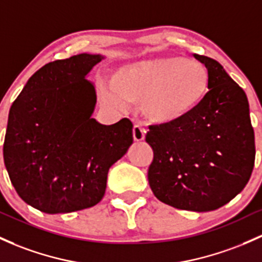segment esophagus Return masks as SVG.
Returning <instances> with one entry per match:
<instances>
[{
  "mask_svg": "<svg viewBox=\"0 0 262 262\" xmlns=\"http://www.w3.org/2000/svg\"><path fill=\"white\" fill-rule=\"evenodd\" d=\"M145 130L141 127V126L139 125H135L134 128H132V136H134V140L135 141H142L143 139H145Z\"/></svg>",
  "mask_w": 262,
  "mask_h": 262,
  "instance_id": "obj_1",
  "label": "esophagus"
}]
</instances>
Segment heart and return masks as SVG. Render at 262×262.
Wrapping results in <instances>:
<instances>
[{"instance_id":"obj_1","label":"heart","mask_w":262,"mask_h":262,"mask_svg":"<svg viewBox=\"0 0 262 262\" xmlns=\"http://www.w3.org/2000/svg\"><path fill=\"white\" fill-rule=\"evenodd\" d=\"M110 86L101 87L105 103L116 108L139 103L147 122L172 126L199 110L206 98L210 75L198 61L180 56L152 57L123 63L112 72Z\"/></svg>"}]
</instances>
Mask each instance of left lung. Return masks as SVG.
<instances>
[{
    "label": "left lung",
    "mask_w": 262,
    "mask_h": 262,
    "mask_svg": "<svg viewBox=\"0 0 262 262\" xmlns=\"http://www.w3.org/2000/svg\"><path fill=\"white\" fill-rule=\"evenodd\" d=\"M210 75L206 98L172 126H150L148 184L164 204L205 212L224 206L249 182L255 135L246 94L213 58L193 53Z\"/></svg>",
    "instance_id": "obj_1"
}]
</instances>
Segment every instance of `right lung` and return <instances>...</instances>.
Returning a JSON list of instances; mask_svg holds the SVG:
<instances>
[{
  "instance_id": "1",
  "label": "right lung",
  "mask_w": 262,
  "mask_h": 262,
  "mask_svg": "<svg viewBox=\"0 0 262 262\" xmlns=\"http://www.w3.org/2000/svg\"><path fill=\"white\" fill-rule=\"evenodd\" d=\"M103 58L80 53L45 64L10 108L5 166L19 198L42 212L98 204L110 167L134 142L128 119L114 125L92 119L96 89L86 77Z\"/></svg>"
}]
</instances>
